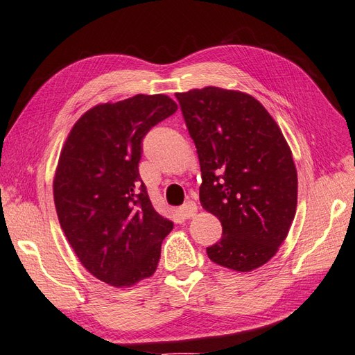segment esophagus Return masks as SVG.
Returning <instances> with one entry per match:
<instances>
[{
	"label": "esophagus",
	"instance_id": "34e87169",
	"mask_svg": "<svg viewBox=\"0 0 355 355\" xmlns=\"http://www.w3.org/2000/svg\"><path fill=\"white\" fill-rule=\"evenodd\" d=\"M178 211H180V216L183 217V219H192V217H193V216L196 214V211H198V207H196L195 202L187 201V202H184L183 205H181V207L178 208Z\"/></svg>",
	"mask_w": 355,
	"mask_h": 355
}]
</instances>
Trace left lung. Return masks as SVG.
I'll return each mask as SVG.
<instances>
[{"mask_svg":"<svg viewBox=\"0 0 355 355\" xmlns=\"http://www.w3.org/2000/svg\"><path fill=\"white\" fill-rule=\"evenodd\" d=\"M193 139L199 201L222 223L216 264L250 271L276 255L297 208V169L279 125L257 98L205 87L175 94Z\"/></svg>","mask_w":355,"mask_h":355,"instance_id":"obj_1","label":"left lung"}]
</instances>
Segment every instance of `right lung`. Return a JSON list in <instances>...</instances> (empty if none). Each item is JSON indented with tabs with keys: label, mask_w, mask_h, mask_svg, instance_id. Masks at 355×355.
<instances>
[{
	"label": "right lung",
	"mask_w": 355,
	"mask_h": 355,
	"mask_svg": "<svg viewBox=\"0 0 355 355\" xmlns=\"http://www.w3.org/2000/svg\"><path fill=\"white\" fill-rule=\"evenodd\" d=\"M175 111L165 94L97 105L62 147L53 180L60 225L83 266L112 286L150 277L174 226L154 210L138 166L145 135Z\"/></svg>",
	"instance_id": "add662e5"
}]
</instances>
